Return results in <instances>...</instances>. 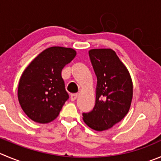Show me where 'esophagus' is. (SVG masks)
<instances>
[{"label":"esophagus","instance_id":"34e87169","mask_svg":"<svg viewBox=\"0 0 161 161\" xmlns=\"http://www.w3.org/2000/svg\"><path fill=\"white\" fill-rule=\"evenodd\" d=\"M78 96H79V95L78 94H73L71 95V96H70V99H71L72 101H74L77 99Z\"/></svg>","mask_w":161,"mask_h":161}]
</instances>
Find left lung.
<instances>
[{
    "mask_svg": "<svg viewBox=\"0 0 161 161\" xmlns=\"http://www.w3.org/2000/svg\"><path fill=\"white\" fill-rule=\"evenodd\" d=\"M88 53L97 85L94 108L83 113V119L95 130H106L129 111L133 98L132 80L126 67L111 49H92Z\"/></svg>",
    "mask_w": 161,
    "mask_h": 161,
    "instance_id": "obj_1",
    "label": "left lung"
}]
</instances>
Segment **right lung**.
<instances>
[{
    "label": "right lung",
    "instance_id": "right-lung-1",
    "mask_svg": "<svg viewBox=\"0 0 161 161\" xmlns=\"http://www.w3.org/2000/svg\"><path fill=\"white\" fill-rule=\"evenodd\" d=\"M76 54L72 48L49 47L25 69L19 79L18 99L23 111L34 122L48 123L58 116L69 99L62 70Z\"/></svg>",
    "mask_w": 161,
    "mask_h": 161
}]
</instances>
